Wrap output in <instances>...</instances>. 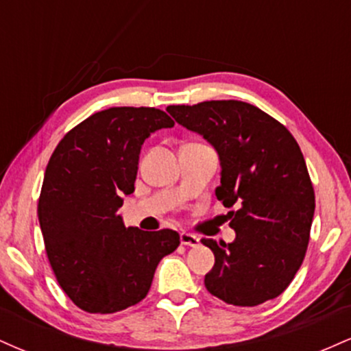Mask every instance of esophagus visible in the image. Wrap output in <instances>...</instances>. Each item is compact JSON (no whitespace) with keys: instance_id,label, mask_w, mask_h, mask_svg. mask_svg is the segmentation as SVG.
<instances>
[{"instance_id":"1","label":"esophagus","mask_w":351,"mask_h":351,"mask_svg":"<svg viewBox=\"0 0 351 351\" xmlns=\"http://www.w3.org/2000/svg\"><path fill=\"white\" fill-rule=\"evenodd\" d=\"M180 241L183 245H188V247H196V245L199 244V239L196 237L195 234H191V232H181L180 234Z\"/></svg>"}]
</instances>
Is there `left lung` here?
<instances>
[{
  "label": "left lung",
  "instance_id": "left-lung-1",
  "mask_svg": "<svg viewBox=\"0 0 351 351\" xmlns=\"http://www.w3.org/2000/svg\"><path fill=\"white\" fill-rule=\"evenodd\" d=\"M180 125L216 148V198L229 211L234 243L201 239L215 254L208 292L226 304L254 307L279 297L304 263L315 193L299 143L265 112L239 100L167 108Z\"/></svg>",
  "mask_w": 351,
  "mask_h": 351
}]
</instances>
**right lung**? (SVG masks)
I'll return each mask as SVG.
<instances>
[{"mask_svg":"<svg viewBox=\"0 0 351 351\" xmlns=\"http://www.w3.org/2000/svg\"><path fill=\"white\" fill-rule=\"evenodd\" d=\"M175 122L153 107H112L64 135L47 163L38 216L46 254L67 297L88 313L138 304L165 256L180 245L173 229L125 228L117 211L135 191L140 148Z\"/></svg>","mask_w":351,"mask_h":351,"instance_id":"add662e5","label":"right lung"}]
</instances>
